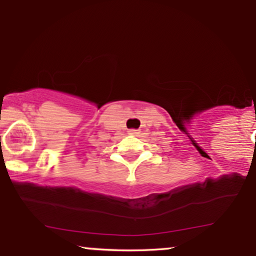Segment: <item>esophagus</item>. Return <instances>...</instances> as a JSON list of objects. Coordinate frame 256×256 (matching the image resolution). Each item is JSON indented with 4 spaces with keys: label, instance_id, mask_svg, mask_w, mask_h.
<instances>
[{
    "label": "esophagus",
    "instance_id": "esophagus-1",
    "mask_svg": "<svg viewBox=\"0 0 256 256\" xmlns=\"http://www.w3.org/2000/svg\"><path fill=\"white\" fill-rule=\"evenodd\" d=\"M128 134H132V136H137L138 134H140V131L138 130H134V128H131V130H128Z\"/></svg>",
    "mask_w": 256,
    "mask_h": 256
}]
</instances>
